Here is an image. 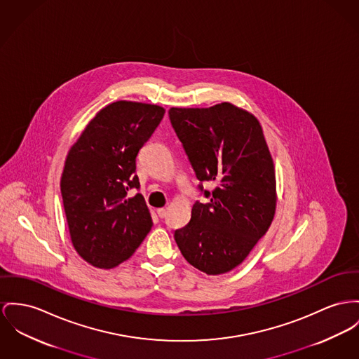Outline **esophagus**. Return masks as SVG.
<instances>
[{"label":"esophagus","mask_w":359,"mask_h":359,"mask_svg":"<svg viewBox=\"0 0 359 359\" xmlns=\"http://www.w3.org/2000/svg\"><path fill=\"white\" fill-rule=\"evenodd\" d=\"M156 214H158L159 217H165L166 214H168V211H166V208H158V210H156Z\"/></svg>","instance_id":"esophagus-1"}]
</instances>
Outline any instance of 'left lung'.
Masks as SVG:
<instances>
[{
	"instance_id": "left-lung-1",
	"label": "left lung",
	"mask_w": 359,
	"mask_h": 359,
	"mask_svg": "<svg viewBox=\"0 0 359 359\" xmlns=\"http://www.w3.org/2000/svg\"><path fill=\"white\" fill-rule=\"evenodd\" d=\"M171 125L198 181L215 182L210 203L196 201L174 239L194 268L226 273L248 257L276 211V178L259 120L233 103L171 107ZM203 191V185H198Z\"/></svg>"
}]
</instances>
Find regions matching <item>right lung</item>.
I'll use <instances>...</instances> for the list:
<instances>
[{"mask_svg":"<svg viewBox=\"0 0 359 359\" xmlns=\"http://www.w3.org/2000/svg\"><path fill=\"white\" fill-rule=\"evenodd\" d=\"M158 104L117 100L96 113L67 155L61 194L73 248L96 268L128 260L152 227L136 156L165 116Z\"/></svg>","mask_w":359,"mask_h":359,"instance_id":"obj_1","label":"right lung"}]
</instances>
